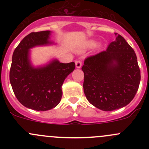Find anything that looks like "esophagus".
<instances>
[{"instance_id": "1", "label": "esophagus", "mask_w": 149, "mask_h": 149, "mask_svg": "<svg viewBox=\"0 0 149 149\" xmlns=\"http://www.w3.org/2000/svg\"><path fill=\"white\" fill-rule=\"evenodd\" d=\"M81 65H82L81 61H76V67L77 68H80L81 67Z\"/></svg>"}]
</instances>
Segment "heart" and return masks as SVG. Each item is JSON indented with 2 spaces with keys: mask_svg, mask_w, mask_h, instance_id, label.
Segmentation results:
<instances>
[{
  "mask_svg": "<svg viewBox=\"0 0 149 149\" xmlns=\"http://www.w3.org/2000/svg\"><path fill=\"white\" fill-rule=\"evenodd\" d=\"M97 45V41L95 40H89L86 42L84 45V48H92Z\"/></svg>",
  "mask_w": 149,
  "mask_h": 149,
  "instance_id": "b5f03b06",
  "label": "heart"
}]
</instances>
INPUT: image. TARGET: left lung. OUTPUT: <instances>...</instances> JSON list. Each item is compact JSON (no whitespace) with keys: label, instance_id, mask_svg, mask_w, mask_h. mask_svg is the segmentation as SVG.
<instances>
[{"label":"left lung","instance_id":"8db88e82","mask_svg":"<svg viewBox=\"0 0 149 149\" xmlns=\"http://www.w3.org/2000/svg\"><path fill=\"white\" fill-rule=\"evenodd\" d=\"M105 51L84 61V91L87 100L103 111L128 104L139 89L141 71L133 48L120 34Z\"/></svg>","mask_w":149,"mask_h":149}]
</instances>
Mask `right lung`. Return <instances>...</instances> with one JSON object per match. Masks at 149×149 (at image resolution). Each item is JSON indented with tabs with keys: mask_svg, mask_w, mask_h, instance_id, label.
<instances>
[{
	"mask_svg": "<svg viewBox=\"0 0 149 149\" xmlns=\"http://www.w3.org/2000/svg\"><path fill=\"white\" fill-rule=\"evenodd\" d=\"M50 31L31 32L21 41L12 56L10 83L19 102L29 109L47 111L61 100L62 85L74 70L75 63H63L57 59L45 65L34 67L30 60V49L53 45Z\"/></svg>",
	"mask_w": 149,
	"mask_h": 149,
	"instance_id": "1",
	"label": "right lung"
}]
</instances>
